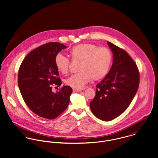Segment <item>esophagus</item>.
I'll list each match as a JSON object with an SVG mask.
<instances>
[{"label": "esophagus", "instance_id": "1", "mask_svg": "<svg viewBox=\"0 0 158 158\" xmlns=\"http://www.w3.org/2000/svg\"><path fill=\"white\" fill-rule=\"evenodd\" d=\"M81 90H80V89H73V92H80V91H81Z\"/></svg>", "mask_w": 158, "mask_h": 158}]
</instances>
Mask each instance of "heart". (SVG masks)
<instances>
[{"label": "heart", "instance_id": "obj_1", "mask_svg": "<svg viewBox=\"0 0 158 158\" xmlns=\"http://www.w3.org/2000/svg\"><path fill=\"white\" fill-rule=\"evenodd\" d=\"M74 60L80 61L78 73L72 75L65 83L75 89H82L91 80L97 81L104 78L108 73L112 62V54L109 48L98 47L95 44L83 43L74 46L70 50ZM57 70L67 74L69 69V60L59 53L55 58Z\"/></svg>", "mask_w": 158, "mask_h": 158}]
</instances>
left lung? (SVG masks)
Listing matches in <instances>:
<instances>
[{"label": "left lung", "mask_w": 158, "mask_h": 158, "mask_svg": "<svg viewBox=\"0 0 158 158\" xmlns=\"http://www.w3.org/2000/svg\"><path fill=\"white\" fill-rule=\"evenodd\" d=\"M113 54V63L106 77L97 85L96 94L90 102L94 115L111 121L130 106L139 85V72L131 56L123 49L107 41Z\"/></svg>", "instance_id": "obj_1"}]
</instances>
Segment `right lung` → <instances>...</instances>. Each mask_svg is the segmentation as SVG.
<instances>
[{"mask_svg":"<svg viewBox=\"0 0 158 158\" xmlns=\"http://www.w3.org/2000/svg\"><path fill=\"white\" fill-rule=\"evenodd\" d=\"M66 48L56 42L41 45L26 56L19 69L18 82L24 102L31 111L47 119H54L66 110L72 93L68 86L56 92L51 87L61 85L55 58Z\"/></svg>","mask_w":158,"mask_h":158,"instance_id":"1","label":"right lung"}]
</instances>
